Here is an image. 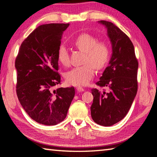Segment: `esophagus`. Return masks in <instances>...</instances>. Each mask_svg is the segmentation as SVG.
Returning <instances> with one entry per match:
<instances>
[{
	"instance_id": "1",
	"label": "esophagus",
	"mask_w": 157,
	"mask_h": 157,
	"mask_svg": "<svg viewBox=\"0 0 157 157\" xmlns=\"http://www.w3.org/2000/svg\"><path fill=\"white\" fill-rule=\"evenodd\" d=\"M76 89H77V91H79V92L84 91V89L83 87H82V86H78V87L76 88Z\"/></svg>"
}]
</instances>
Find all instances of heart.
<instances>
[{"label": "heart", "mask_w": 157, "mask_h": 157, "mask_svg": "<svg viewBox=\"0 0 157 157\" xmlns=\"http://www.w3.org/2000/svg\"><path fill=\"white\" fill-rule=\"evenodd\" d=\"M75 45L79 50L85 52L84 63L85 64L75 67L65 74L69 84L74 86L87 84L95 74V68L101 70L108 63L110 58V48L104 41H98L95 36L89 33H82L75 39ZM57 59L62 65L70 64L69 52L66 47L61 44L57 50Z\"/></svg>", "instance_id": "1"}]
</instances>
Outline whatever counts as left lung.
Instances as JSON below:
<instances>
[{
	"label": "left lung",
	"mask_w": 157,
	"mask_h": 157,
	"mask_svg": "<svg viewBox=\"0 0 157 157\" xmlns=\"http://www.w3.org/2000/svg\"><path fill=\"white\" fill-rule=\"evenodd\" d=\"M100 23L108 29L113 45L109 66L96 84L103 91L92 89L94 96L91 114L96 124L110 126L127 114L138 91V61L130 38L112 22Z\"/></svg>",
	"instance_id": "obj_1"
}]
</instances>
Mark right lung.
Masks as SVG:
<instances>
[{"label":"right lung","instance_id":"1","mask_svg":"<svg viewBox=\"0 0 157 157\" xmlns=\"http://www.w3.org/2000/svg\"><path fill=\"white\" fill-rule=\"evenodd\" d=\"M69 24H43L22 42L15 60L16 91L21 106L36 122L56 125L64 120L75 96L74 87L61 84L57 50Z\"/></svg>","mask_w":157,"mask_h":157}]
</instances>
